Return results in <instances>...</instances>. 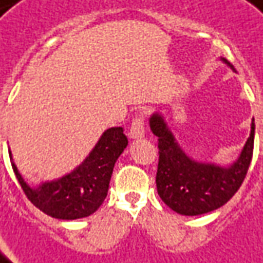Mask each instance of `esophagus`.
Returning a JSON list of instances; mask_svg holds the SVG:
<instances>
[{
  "label": "esophagus",
  "instance_id": "34e87169",
  "mask_svg": "<svg viewBox=\"0 0 263 263\" xmlns=\"http://www.w3.org/2000/svg\"><path fill=\"white\" fill-rule=\"evenodd\" d=\"M128 136L130 139H142L144 136V117L143 116H137L133 120Z\"/></svg>",
  "mask_w": 263,
  "mask_h": 263
}]
</instances>
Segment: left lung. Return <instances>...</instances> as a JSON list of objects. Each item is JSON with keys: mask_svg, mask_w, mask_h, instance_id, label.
I'll use <instances>...</instances> for the list:
<instances>
[{"mask_svg": "<svg viewBox=\"0 0 263 263\" xmlns=\"http://www.w3.org/2000/svg\"><path fill=\"white\" fill-rule=\"evenodd\" d=\"M222 61L231 67L225 59ZM150 128L157 136L159 164L156 175L157 193L164 203L180 215L197 216L216 211L231 200L245 179L252 160L255 120L251 135L236 162L223 167L213 163L193 160L186 155L170 132L162 114L150 117Z\"/></svg>", "mask_w": 263, "mask_h": 263, "instance_id": "8db88e82", "label": "left lung"}]
</instances>
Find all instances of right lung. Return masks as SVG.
Masks as SVG:
<instances>
[{"mask_svg": "<svg viewBox=\"0 0 263 263\" xmlns=\"http://www.w3.org/2000/svg\"><path fill=\"white\" fill-rule=\"evenodd\" d=\"M123 127L107 128L83 163L66 176L32 187L11 162L20 186L35 208L55 219L87 218L97 211L107 196L113 167L127 146ZM10 159L11 152H10Z\"/></svg>", "mask_w": 263, "mask_h": 263, "instance_id": "1", "label": "right lung"}]
</instances>
